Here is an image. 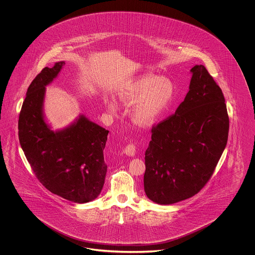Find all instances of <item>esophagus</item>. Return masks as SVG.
<instances>
[{"label": "esophagus", "mask_w": 255, "mask_h": 255, "mask_svg": "<svg viewBox=\"0 0 255 255\" xmlns=\"http://www.w3.org/2000/svg\"><path fill=\"white\" fill-rule=\"evenodd\" d=\"M124 153H125L127 156L133 157L134 154H135V146L133 145V143L128 144V145L125 147V149H124Z\"/></svg>", "instance_id": "esophagus-1"}]
</instances>
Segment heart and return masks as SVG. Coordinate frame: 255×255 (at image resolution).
I'll return each mask as SVG.
<instances>
[{
	"instance_id": "heart-1",
	"label": "heart",
	"mask_w": 255,
	"mask_h": 255,
	"mask_svg": "<svg viewBox=\"0 0 255 255\" xmlns=\"http://www.w3.org/2000/svg\"><path fill=\"white\" fill-rule=\"evenodd\" d=\"M176 94V87L169 77L154 74L136 76L123 83L117 93L118 100L127 106H133L132 119L139 125L151 126L168 109ZM106 107L117 113V102L105 99Z\"/></svg>"
}]
</instances>
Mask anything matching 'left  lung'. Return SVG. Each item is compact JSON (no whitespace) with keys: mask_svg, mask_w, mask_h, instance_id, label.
Instances as JSON below:
<instances>
[{"mask_svg":"<svg viewBox=\"0 0 255 255\" xmlns=\"http://www.w3.org/2000/svg\"><path fill=\"white\" fill-rule=\"evenodd\" d=\"M189 91L175 115L152 128L145 152L144 191L158 205L197 194L210 179L228 142L230 120L221 88L195 65Z\"/></svg>","mask_w":255,"mask_h":255,"instance_id":"8db88e82","label":"left lung"}]
</instances>
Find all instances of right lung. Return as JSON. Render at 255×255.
Returning <instances> with one entry per match:
<instances>
[{"label":"right lung","instance_id":"1","mask_svg":"<svg viewBox=\"0 0 255 255\" xmlns=\"http://www.w3.org/2000/svg\"><path fill=\"white\" fill-rule=\"evenodd\" d=\"M64 65L60 61L46 67L28 87L19 116V140L39 182L53 194L85 204L97 199L104 185L109 131L82 114L69 126L51 129L44 112L46 87Z\"/></svg>","mask_w":255,"mask_h":255}]
</instances>
